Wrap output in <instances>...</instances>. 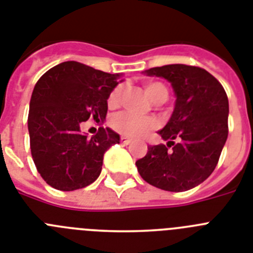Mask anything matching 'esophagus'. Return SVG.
Masks as SVG:
<instances>
[{
  "mask_svg": "<svg viewBox=\"0 0 253 253\" xmlns=\"http://www.w3.org/2000/svg\"><path fill=\"white\" fill-rule=\"evenodd\" d=\"M121 142H122L124 145H128L129 142H131V140L127 139V137H125V136H122V137H121Z\"/></svg>",
  "mask_w": 253,
  "mask_h": 253,
  "instance_id": "esophagus-1",
  "label": "esophagus"
}]
</instances>
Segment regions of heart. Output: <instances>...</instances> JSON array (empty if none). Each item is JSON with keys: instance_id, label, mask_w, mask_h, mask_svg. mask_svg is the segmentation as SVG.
<instances>
[{"instance_id": "b5f03b06", "label": "heart", "mask_w": 253, "mask_h": 253, "mask_svg": "<svg viewBox=\"0 0 253 253\" xmlns=\"http://www.w3.org/2000/svg\"><path fill=\"white\" fill-rule=\"evenodd\" d=\"M148 96L157 104H162L168 99V89L159 81H146L144 84ZM122 86L114 87L108 96V105L111 108L117 107L121 102ZM155 121L150 117H140L129 112H121L114 114L111 120V126L116 132L128 137H142L155 128Z\"/></svg>"}]
</instances>
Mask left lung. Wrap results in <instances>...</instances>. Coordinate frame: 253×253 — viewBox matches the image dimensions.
Returning a JSON list of instances; mask_svg holds the SVG:
<instances>
[{
	"label": "left lung",
	"mask_w": 253,
	"mask_h": 253,
	"mask_svg": "<svg viewBox=\"0 0 253 253\" xmlns=\"http://www.w3.org/2000/svg\"><path fill=\"white\" fill-rule=\"evenodd\" d=\"M144 74L169 81L175 103L167 125L158 131L167 145L149 146L146 155L136 162L137 170L154 187L170 192L191 190L214 172L227 141L225 90L211 74L195 66L175 63Z\"/></svg>",
	"instance_id": "obj_1"
}]
</instances>
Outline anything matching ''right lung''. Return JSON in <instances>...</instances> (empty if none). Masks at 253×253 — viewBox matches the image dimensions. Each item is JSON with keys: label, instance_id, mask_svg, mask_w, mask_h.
<instances>
[{"label": "right lung", "instance_id": "1", "mask_svg": "<svg viewBox=\"0 0 253 253\" xmlns=\"http://www.w3.org/2000/svg\"><path fill=\"white\" fill-rule=\"evenodd\" d=\"M84 63L67 61L48 70L35 84L30 99L28 129L34 164L42 178L60 191L93 183L102 172L103 157L120 135L100 127L87 137L81 125L89 118L104 121L108 96L124 81Z\"/></svg>", "mask_w": 253, "mask_h": 253}]
</instances>
